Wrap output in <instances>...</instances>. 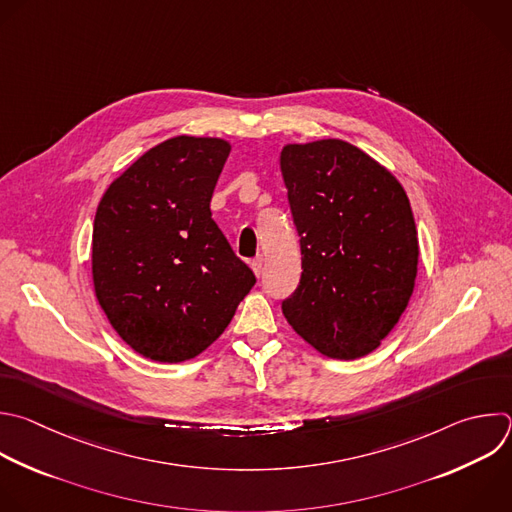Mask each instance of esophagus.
I'll return each instance as SVG.
<instances>
[{"label":"esophagus","instance_id":"obj_1","mask_svg":"<svg viewBox=\"0 0 512 512\" xmlns=\"http://www.w3.org/2000/svg\"><path fill=\"white\" fill-rule=\"evenodd\" d=\"M251 267H253L255 275H257V277H261V273H263V257H261V255H259V257H255V259H253V263H251Z\"/></svg>","mask_w":512,"mask_h":512}]
</instances>
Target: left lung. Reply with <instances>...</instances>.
<instances>
[{"instance_id": "1", "label": "left lung", "mask_w": 512, "mask_h": 512, "mask_svg": "<svg viewBox=\"0 0 512 512\" xmlns=\"http://www.w3.org/2000/svg\"><path fill=\"white\" fill-rule=\"evenodd\" d=\"M281 173L303 269L283 315L323 356L362 358L392 331L414 291L410 201L384 166L335 138L287 144Z\"/></svg>"}]
</instances>
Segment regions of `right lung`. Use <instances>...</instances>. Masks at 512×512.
<instances>
[{"instance_id":"add662e5","label":"right lung","mask_w":512,"mask_h":512,"mask_svg":"<svg viewBox=\"0 0 512 512\" xmlns=\"http://www.w3.org/2000/svg\"><path fill=\"white\" fill-rule=\"evenodd\" d=\"M229 152L221 138H168L132 162L98 205L96 297L124 342L154 362L207 350L257 281L211 217Z\"/></svg>"}]
</instances>
